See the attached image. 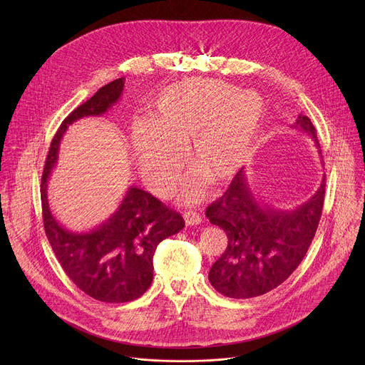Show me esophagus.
Returning a JSON list of instances; mask_svg holds the SVG:
<instances>
[{"instance_id":"34e87169","label":"esophagus","mask_w":365,"mask_h":365,"mask_svg":"<svg viewBox=\"0 0 365 365\" xmlns=\"http://www.w3.org/2000/svg\"><path fill=\"white\" fill-rule=\"evenodd\" d=\"M183 218H185L186 225H197V224H200V221H202L200 215H199L197 212H193V211L185 212V214H183Z\"/></svg>"}]
</instances>
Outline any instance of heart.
Here are the masks:
<instances>
[{
  "label": "heart",
  "instance_id": "1",
  "mask_svg": "<svg viewBox=\"0 0 365 365\" xmlns=\"http://www.w3.org/2000/svg\"><path fill=\"white\" fill-rule=\"evenodd\" d=\"M266 115V102L224 81L186 79L154 96L148 121L131 128L134 160L148 186L168 193L176 183L186 150L193 170L180 196L193 203L203 196V179L220 185L231 179L251 154Z\"/></svg>",
  "mask_w": 365,
  "mask_h": 365
}]
</instances>
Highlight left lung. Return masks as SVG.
<instances>
[{"label": "left lung", "mask_w": 365, "mask_h": 365, "mask_svg": "<svg viewBox=\"0 0 365 365\" xmlns=\"http://www.w3.org/2000/svg\"><path fill=\"white\" fill-rule=\"evenodd\" d=\"M292 128L304 133L319 148L317 130L299 114ZM325 178L306 202L282 210L259 199L244 169L227 192L206 207V218L227 234V248L210 270L217 292L232 299L262 296L280 286L300 264L321 220Z\"/></svg>", "instance_id": "left-lung-1"}]
</instances>
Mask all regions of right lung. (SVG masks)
Wrapping results in <instances>:
<instances>
[{
    "instance_id": "obj_1",
    "label": "right lung",
    "mask_w": 365,
    "mask_h": 365,
    "mask_svg": "<svg viewBox=\"0 0 365 365\" xmlns=\"http://www.w3.org/2000/svg\"><path fill=\"white\" fill-rule=\"evenodd\" d=\"M118 78L98 89L71 113L51 140L41 176V207L47 240L69 279L88 296L107 303L138 299L153 282V255L158 245L185 227L180 214L169 210L148 192L130 186L115 210L99 225L76 232L51 212L47 183L59 160V147L69 125L85 117H102L124 89Z\"/></svg>"
}]
</instances>
